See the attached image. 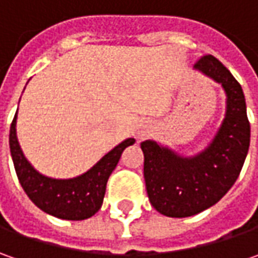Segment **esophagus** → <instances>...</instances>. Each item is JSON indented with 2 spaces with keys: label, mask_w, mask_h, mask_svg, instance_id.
<instances>
[{
  "label": "esophagus",
  "mask_w": 258,
  "mask_h": 258,
  "mask_svg": "<svg viewBox=\"0 0 258 258\" xmlns=\"http://www.w3.org/2000/svg\"><path fill=\"white\" fill-rule=\"evenodd\" d=\"M149 134V126L148 124H139V127H138V135L139 136H146V135Z\"/></svg>",
  "instance_id": "1"
}]
</instances>
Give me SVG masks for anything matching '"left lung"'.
<instances>
[{"instance_id": "8db88e82", "label": "left lung", "mask_w": 258, "mask_h": 258, "mask_svg": "<svg viewBox=\"0 0 258 258\" xmlns=\"http://www.w3.org/2000/svg\"><path fill=\"white\" fill-rule=\"evenodd\" d=\"M195 69L221 83L227 92V114L207 151L181 158L152 141L141 144L149 201L166 217H191L217 204L241 172L250 146V122L243 89L230 70L211 54L201 55Z\"/></svg>"}]
</instances>
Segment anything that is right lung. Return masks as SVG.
<instances>
[{
  "instance_id": "add662e5",
  "label": "right lung",
  "mask_w": 258,
  "mask_h": 258,
  "mask_svg": "<svg viewBox=\"0 0 258 258\" xmlns=\"http://www.w3.org/2000/svg\"><path fill=\"white\" fill-rule=\"evenodd\" d=\"M15 120L10 127V149L15 172L23 189L44 213L63 220H86L97 213L103 203L106 183L120 159L124 148L135 144L129 138L112 149L90 171L73 179H51L38 173L21 152L15 135Z\"/></svg>"
}]
</instances>
